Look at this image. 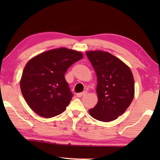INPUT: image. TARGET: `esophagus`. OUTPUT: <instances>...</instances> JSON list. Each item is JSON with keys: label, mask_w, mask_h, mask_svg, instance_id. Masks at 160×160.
<instances>
[{"label": "esophagus", "mask_w": 160, "mask_h": 160, "mask_svg": "<svg viewBox=\"0 0 160 160\" xmlns=\"http://www.w3.org/2000/svg\"><path fill=\"white\" fill-rule=\"evenodd\" d=\"M87 94V92H80V93H77L76 94V96H77L78 98H82V96L85 95Z\"/></svg>", "instance_id": "obj_1"}]
</instances>
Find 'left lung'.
<instances>
[{"instance_id": "obj_1", "label": "left lung", "mask_w": 160, "mask_h": 160, "mask_svg": "<svg viewBox=\"0 0 160 160\" xmlns=\"http://www.w3.org/2000/svg\"><path fill=\"white\" fill-rule=\"evenodd\" d=\"M86 54L98 78V104L89 112L94 119L111 122L123 114L134 98L135 83L128 65L106 52L89 51Z\"/></svg>"}]
</instances>
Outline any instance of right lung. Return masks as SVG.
<instances>
[{
  "label": "right lung",
  "instance_id": "right-lung-1",
  "mask_svg": "<svg viewBox=\"0 0 160 160\" xmlns=\"http://www.w3.org/2000/svg\"><path fill=\"white\" fill-rule=\"evenodd\" d=\"M82 58V52L60 48L43 52L28 61L23 70L20 88L35 113L51 118L65 110L73 95L65 73Z\"/></svg>",
  "mask_w": 160,
  "mask_h": 160
}]
</instances>
